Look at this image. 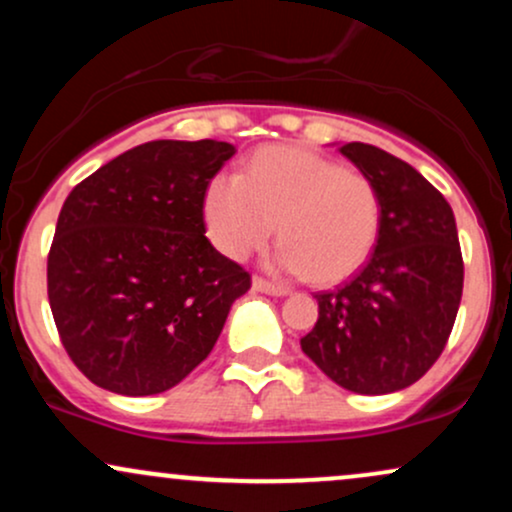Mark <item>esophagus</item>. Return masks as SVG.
<instances>
[{
    "label": "esophagus",
    "mask_w": 512,
    "mask_h": 512,
    "mask_svg": "<svg viewBox=\"0 0 512 512\" xmlns=\"http://www.w3.org/2000/svg\"><path fill=\"white\" fill-rule=\"evenodd\" d=\"M252 289L260 291V293H269V296H286V293H289L286 286L274 284V281L262 279V276H255V279H252Z\"/></svg>",
    "instance_id": "obj_1"
}]
</instances>
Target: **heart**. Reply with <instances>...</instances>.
I'll return each mask as SVG.
<instances>
[{
  "label": "heart",
  "instance_id": "obj_1",
  "mask_svg": "<svg viewBox=\"0 0 512 512\" xmlns=\"http://www.w3.org/2000/svg\"><path fill=\"white\" fill-rule=\"evenodd\" d=\"M209 236L243 260L274 236L276 264L337 284L366 264L380 236L383 204L373 180L342 163L289 146H267L243 175H219L204 202Z\"/></svg>",
  "mask_w": 512,
  "mask_h": 512
}]
</instances>
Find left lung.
Returning <instances> with one entry per match:
<instances>
[{
	"mask_svg": "<svg viewBox=\"0 0 512 512\" xmlns=\"http://www.w3.org/2000/svg\"><path fill=\"white\" fill-rule=\"evenodd\" d=\"M339 151L378 187L383 221L370 260L315 296L317 322L301 349L344 390L387 395L443 354L462 298V250L450 204L419 170L370 144Z\"/></svg>",
	"mask_w": 512,
	"mask_h": 512,
	"instance_id": "obj_1",
	"label": "left lung"
}]
</instances>
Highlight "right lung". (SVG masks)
Instances as JSON below:
<instances>
[{"mask_svg": "<svg viewBox=\"0 0 512 512\" xmlns=\"http://www.w3.org/2000/svg\"><path fill=\"white\" fill-rule=\"evenodd\" d=\"M233 154L214 139L146 142L64 199L48 298L64 351L93 385L158 395L211 354L252 284L204 236L207 187Z\"/></svg>", "mask_w": 512, "mask_h": 512, "instance_id": "right-lung-1", "label": "right lung"}]
</instances>
